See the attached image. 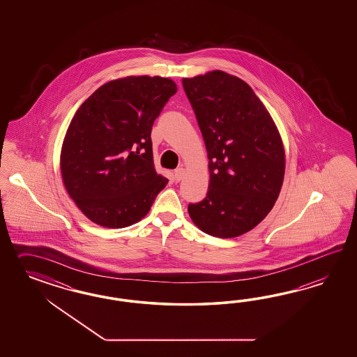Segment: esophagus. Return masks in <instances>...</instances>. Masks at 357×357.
Instances as JSON below:
<instances>
[{"label":"esophagus","mask_w":357,"mask_h":357,"mask_svg":"<svg viewBox=\"0 0 357 357\" xmlns=\"http://www.w3.org/2000/svg\"><path fill=\"white\" fill-rule=\"evenodd\" d=\"M184 176V169L183 167H179V169H176L175 172H174V178H175V181L176 182H179V181H182Z\"/></svg>","instance_id":"esophagus-1"}]
</instances>
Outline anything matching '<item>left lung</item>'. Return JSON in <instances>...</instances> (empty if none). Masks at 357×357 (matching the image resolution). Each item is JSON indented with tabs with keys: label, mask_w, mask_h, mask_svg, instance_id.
Segmentation results:
<instances>
[{
	"label": "left lung",
	"mask_w": 357,
	"mask_h": 357,
	"mask_svg": "<svg viewBox=\"0 0 357 357\" xmlns=\"http://www.w3.org/2000/svg\"><path fill=\"white\" fill-rule=\"evenodd\" d=\"M208 153L206 199L188 204L206 234L238 237L270 213L280 194L285 154L280 135L254 90L241 78L215 70L183 78Z\"/></svg>",
	"instance_id": "1"
}]
</instances>
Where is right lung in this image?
Instances as JSON below:
<instances>
[{"label":"right lung","instance_id":"add662e5","mask_svg":"<svg viewBox=\"0 0 357 357\" xmlns=\"http://www.w3.org/2000/svg\"><path fill=\"white\" fill-rule=\"evenodd\" d=\"M175 93L169 78L127 77L99 87L77 109L60 165L68 194L93 222L130 227L169 182L154 170L151 133Z\"/></svg>","mask_w":357,"mask_h":357}]
</instances>
